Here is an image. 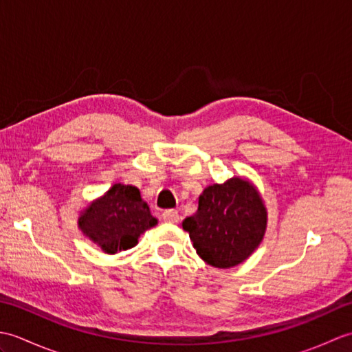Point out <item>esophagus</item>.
Segmentation results:
<instances>
[{
  "label": "esophagus",
  "instance_id": "34e87169",
  "mask_svg": "<svg viewBox=\"0 0 352 352\" xmlns=\"http://www.w3.org/2000/svg\"><path fill=\"white\" fill-rule=\"evenodd\" d=\"M162 218L164 222H170V223H175L180 221V214H178L177 210H174V208H169V210H164L162 213Z\"/></svg>",
  "mask_w": 352,
  "mask_h": 352
}]
</instances>
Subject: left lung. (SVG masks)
<instances>
[{
  "mask_svg": "<svg viewBox=\"0 0 352 352\" xmlns=\"http://www.w3.org/2000/svg\"><path fill=\"white\" fill-rule=\"evenodd\" d=\"M198 256L214 267L242 263L260 245L266 208L257 189L242 178L208 186L199 195L198 212L183 221Z\"/></svg>",
  "mask_w": 352,
  "mask_h": 352,
  "instance_id": "obj_1",
  "label": "left lung"
}]
</instances>
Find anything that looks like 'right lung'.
<instances>
[{"label":"right lung","instance_id":"add662e5","mask_svg":"<svg viewBox=\"0 0 352 352\" xmlns=\"http://www.w3.org/2000/svg\"><path fill=\"white\" fill-rule=\"evenodd\" d=\"M78 223L83 233L104 251L115 254L133 248L139 236L154 227L157 219L140 198L138 188L118 183L89 206Z\"/></svg>","mask_w":352,"mask_h":352}]
</instances>
